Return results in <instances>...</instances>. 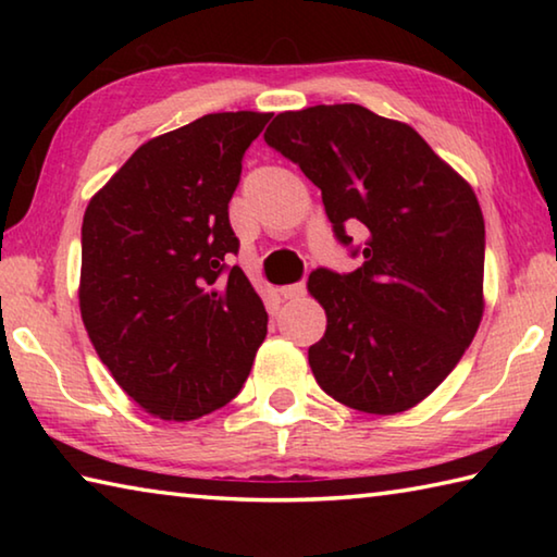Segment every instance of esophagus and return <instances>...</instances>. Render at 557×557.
Masks as SVG:
<instances>
[{
  "instance_id": "34e87169",
  "label": "esophagus",
  "mask_w": 557,
  "mask_h": 557,
  "mask_svg": "<svg viewBox=\"0 0 557 557\" xmlns=\"http://www.w3.org/2000/svg\"><path fill=\"white\" fill-rule=\"evenodd\" d=\"M280 295L285 297V299H299V297L307 295V285H305V282H295V285H285V287H280Z\"/></svg>"
}]
</instances>
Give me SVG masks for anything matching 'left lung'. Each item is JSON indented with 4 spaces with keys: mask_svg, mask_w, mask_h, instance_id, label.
Instances as JSON below:
<instances>
[{
    "mask_svg": "<svg viewBox=\"0 0 557 557\" xmlns=\"http://www.w3.org/2000/svg\"><path fill=\"white\" fill-rule=\"evenodd\" d=\"M265 143L322 188L334 238L363 258L344 275H309L326 312L309 346L317 383L373 414L425 400L484 312V215L471 186L410 125L354 102L280 112ZM348 222H363L370 240L354 246Z\"/></svg>",
    "mask_w": 557,
    "mask_h": 557,
    "instance_id": "left-lung-1",
    "label": "left lung"
}]
</instances>
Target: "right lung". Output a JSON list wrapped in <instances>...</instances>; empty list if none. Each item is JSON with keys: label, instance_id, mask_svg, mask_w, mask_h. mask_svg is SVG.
I'll list each match as a JSON object with an SVG mask.
<instances>
[{"label": "right lung", "instance_id": "right-lung-1", "mask_svg": "<svg viewBox=\"0 0 557 557\" xmlns=\"http://www.w3.org/2000/svg\"><path fill=\"white\" fill-rule=\"evenodd\" d=\"M270 112H213L149 139L92 196L81 317L139 408L186 422L240 393L268 312L238 265L228 203Z\"/></svg>", "mask_w": 557, "mask_h": 557}]
</instances>
